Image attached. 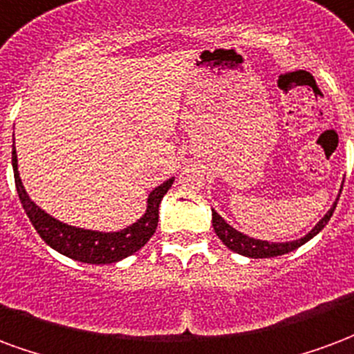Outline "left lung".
I'll return each mask as SVG.
<instances>
[{
    "label": "left lung",
    "mask_w": 354,
    "mask_h": 354,
    "mask_svg": "<svg viewBox=\"0 0 354 354\" xmlns=\"http://www.w3.org/2000/svg\"><path fill=\"white\" fill-rule=\"evenodd\" d=\"M339 194H342V188H339ZM339 194H337L336 202L332 203V207L324 213L319 223L315 224L313 228L306 234L300 239H294V241H283V243H275V241H264V239H254V237L247 236L243 232L236 230L234 226L224 221L223 216L216 213L215 209H211V215H213V228H215V234L218 236V239L223 241L230 251L237 252V254H243V257H249V259H272V257H281V254H286V252L298 249L304 243H308L309 239H313L319 232L328 224L330 216L334 213V209L337 205V200H339Z\"/></svg>",
    "instance_id": "left-lung-1"
}]
</instances>
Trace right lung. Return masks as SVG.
<instances>
[{"label": "right lung", "mask_w": 354, "mask_h": 354, "mask_svg": "<svg viewBox=\"0 0 354 354\" xmlns=\"http://www.w3.org/2000/svg\"><path fill=\"white\" fill-rule=\"evenodd\" d=\"M12 171H15L20 203L28 218L32 221L33 228L43 237V241L64 257L77 260V262H86V264H113L138 252L156 232L160 202L175 180V177H171L151 190V194L147 198L145 213L139 216L136 223L122 230L100 232L62 223L33 202L20 179L17 151H12Z\"/></svg>", "instance_id": "obj_1"}]
</instances>
